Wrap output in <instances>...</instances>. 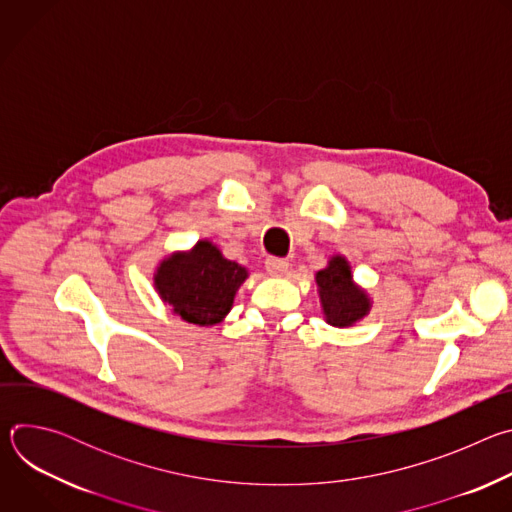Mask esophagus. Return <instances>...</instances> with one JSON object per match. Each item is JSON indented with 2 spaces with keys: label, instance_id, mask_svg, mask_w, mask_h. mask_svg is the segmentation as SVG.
<instances>
[{
  "label": "esophagus",
  "instance_id": "34e87169",
  "mask_svg": "<svg viewBox=\"0 0 512 512\" xmlns=\"http://www.w3.org/2000/svg\"><path fill=\"white\" fill-rule=\"evenodd\" d=\"M287 267H289L287 259H281V257H267V259H265V269H267L271 275H275V277L283 275V273L287 271Z\"/></svg>",
  "mask_w": 512,
  "mask_h": 512
}]
</instances>
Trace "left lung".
Instances as JSON below:
<instances>
[{"mask_svg": "<svg viewBox=\"0 0 512 512\" xmlns=\"http://www.w3.org/2000/svg\"><path fill=\"white\" fill-rule=\"evenodd\" d=\"M316 283L322 310L330 326H352L369 314V296L352 283L350 265L344 257H332L328 267L316 273Z\"/></svg>", "mask_w": 512, "mask_h": 512, "instance_id": "obj_1", "label": "left lung"}]
</instances>
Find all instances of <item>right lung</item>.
I'll use <instances>...</instances> for the list:
<instances>
[{
	"label": "right lung",
	"instance_id": "add662e5",
	"mask_svg": "<svg viewBox=\"0 0 512 512\" xmlns=\"http://www.w3.org/2000/svg\"><path fill=\"white\" fill-rule=\"evenodd\" d=\"M245 279V267L225 259L210 241H198L192 251L164 259L154 281L174 314L196 326H212L229 314Z\"/></svg>",
	"mask_w": 512,
	"mask_h": 512
}]
</instances>
